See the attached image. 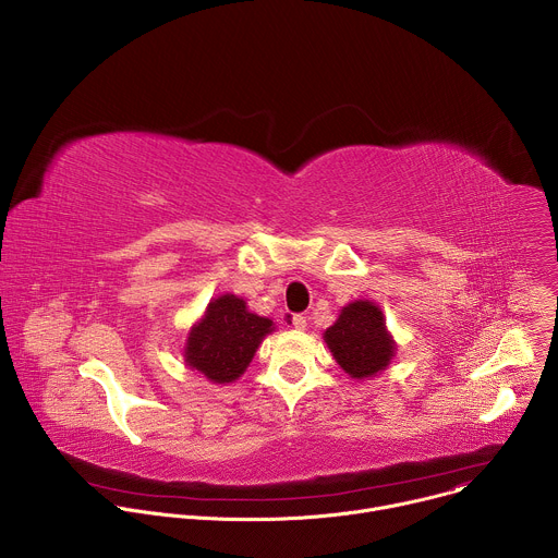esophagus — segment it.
<instances>
[{"label":"esophagus","instance_id":"34e87169","mask_svg":"<svg viewBox=\"0 0 558 558\" xmlns=\"http://www.w3.org/2000/svg\"><path fill=\"white\" fill-rule=\"evenodd\" d=\"M291 327H293L295 331H304V329H306V317H304V315H293V317H291Z\"/></svg>","mask_w":558,"mask_h":558}]
</instances>
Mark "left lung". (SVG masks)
Masks as SVG:
<instances>
[{
    "instance_id": "1",
    "label": "left lung",
    "mask_w": 558,
    "mask_h": 558,
    "mask_svg": "<svg viewBox=\"0 0 558 558\" xmlns=\"http://www.w3.org/2000/svg\"><path fill=\"white\" fill-rule=\"evenodd\" d=\"M323 338L340 368L357 381L381 375L397 351L381 308L371 300H353L342 306Z\"/></svg>"
}]
</instances>
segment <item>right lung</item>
<instances>
[{
  "instance_id": "obj_1",
  "label": "right lung",
  "mask_w": 558,
  "mask_h": 558,
  "mask_svg": "<svg viewBox=\"0 0 558 558\" xmlns=\"http://www.w3.org/2000/svg\"><path fill=\"white\" fill-rule=\"evenodd\" d=\"M274 331V320L252 313L241 295L222 293L209 300L192 325L183 360L211 384H229L247 371L258 347Z\"/></svg>"
}]
</instances>
